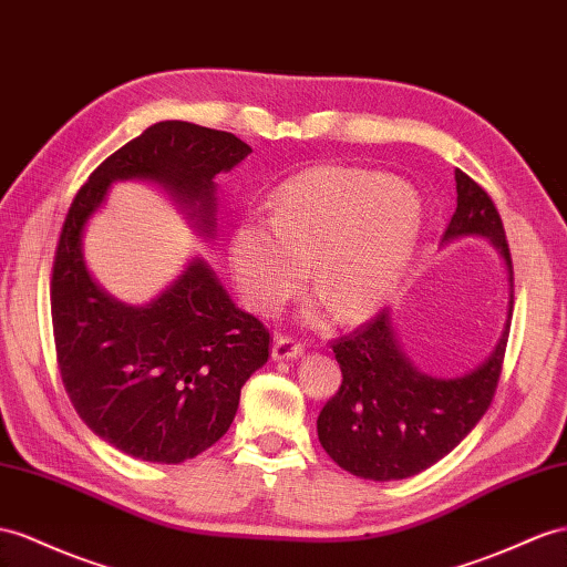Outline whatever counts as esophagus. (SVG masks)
I'll return each mask as SVG.
<instances>
[{"mask_svg":"<svg viewBox=\"0 0 567 567\" xmlns=\"http://www.w3.org/2000/svg\"><path fill=\"white\" fill-rule=\"evenodd\" d=\"M303 354V344L289 336H278L272 342V359H297Z\"/></svg>","mask_w":567,"mask_h":567,"instance_id":"34e87169","label":"esophagus"}]
</instances>
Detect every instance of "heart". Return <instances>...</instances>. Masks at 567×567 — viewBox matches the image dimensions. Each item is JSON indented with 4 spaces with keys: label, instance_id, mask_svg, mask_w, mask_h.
<instances>
[{
    "label": "heart",
    "instance_id": "heart-1",
    "mask_svg": "<svg viewBox=\"0 0 567 567\" xmlns=\"http://www.w3.org/2000/svg\"><path fill=\"white\" fill-rule=\"evenodd\" d=\"M424 229L422 198L383 172L321 165L289 177L270 217L246 215L229 235V268L246 303L272 316L309 278L321 292L303 318L336 309L357 321L395 292Z\"/></svg>",
    "mask_w": 567,
    "mask_h": 567
}]
</instances>
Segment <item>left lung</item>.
Segmentation results:
<instances>
[{"mask_svg": "<svg viewBox=\"0 0 567 567\" xmlns=\"http://www.w3.org/2000/svg\"><path fill=\"white\" fill-rule=\"evenodd\" d=\"M455 184L457 208L443 244L486 237L501 254L511 282L503 336L484 364L457 379H433L412 364L390 309L332 342L342 385L318 414V441L361 478L395 482L429 470L478 424L496 393L513 316V258L491 196L462 169H455Z\"/></svg>", "mask_w": 567, "mask_h": 567, "instance_id": "8db88e82", "label": "left lung"}]
</instances>
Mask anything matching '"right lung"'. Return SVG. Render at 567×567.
Wrapping results in <instances>:
<instances>
[{"label":"right lung","instance_id":"obj_1","mask_svg":"<svg viewBox=\"0 0 567 567\" xmlns=\"http://www.w3.org/2000/svg\"><path fill=\"white\" fill-rule=\"evenodd\" d=\"M249 153L235 134L157 122L112 153L69 208L50 287L56 364L85 426L132 457L179 464L220 441L241 385L268 361L270 332L203 258L145 307L117 301L85 268L83 229L114 182L151 179L213 237V179Z\"/></svg>","mask_w":567,"mask_h":567}]
</instances>
